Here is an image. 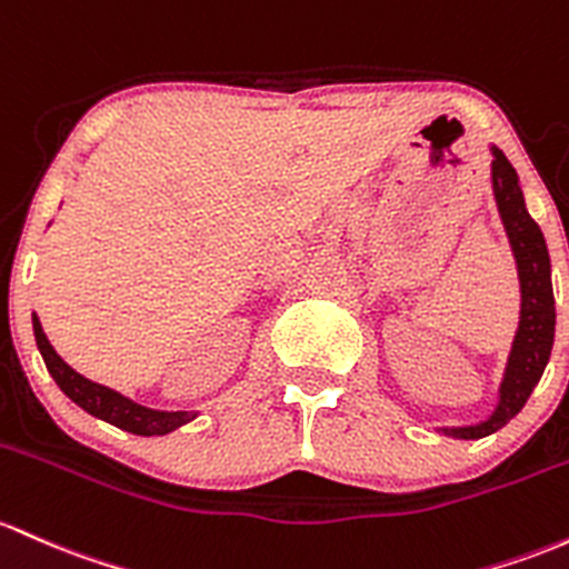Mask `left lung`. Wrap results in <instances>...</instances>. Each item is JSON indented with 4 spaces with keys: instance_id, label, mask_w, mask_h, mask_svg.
<instances>
[{
    "instance_id": "left-lung-1",
    "label": "left lung",
    "mask_w": 569,
    "mask_h": 569,
    "mask_svg": "<svg viewBox=\"0 0 569 569\" xmlns=\"http://www.w3.org/2000/svg\"><path fill=\"white\" fill-rule=\"evenodd\" d=\"M491 151V191L502 218L505 234H508L510 251H513L518 286H521V313H518V329L510 346L508 365H505L502 383H499L497 408L486 421L470 423V427H440L437 432L457 437V440H480L495 435L510 418L521 413L535 386L540 383L551 359L553 332H557V310H553V286H551V256H548L546 237L535 218L529 216L523 202L521 183L508 156L497 146Z\"/></svg>"
}]
</instances>
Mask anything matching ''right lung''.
<instances>
[{"label":"right lung","mask_w":569,"mask_h":569,"mask_svg":"<svg viewBox=\"0 0 569 569\" xmlns=\"http://www.w3.org/2000/svg\"><path fill=\"white\" fill-rule=\"evenodd\" d=\"M31 327H34V340L40 348L42 361H46L48 372H51L56 386L72 399L78 408H83L86 413L93 418H102V421L112 423V427L123 429V432L153 437V435H170L183 423H189L197 418L193 410H153L146 405L134 402V399L123 397L121 391H112L108 386L93 383L80 372H74L59 353L53 351L51 340L42 332V323L37 313H31Z\"/></svg>","instance_id":"obj_1"}]
</instances>
